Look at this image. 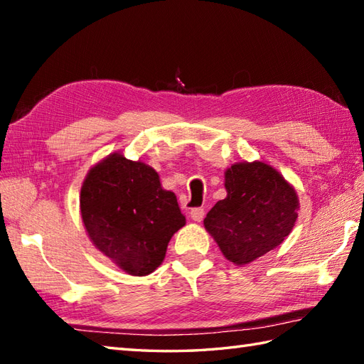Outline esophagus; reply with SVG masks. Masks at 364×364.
I'll return each mask as SVG.
<instances>
[{"label":"esophagus","instance_id":"1","mask_svg":"<svg viewBox=\"0 0 364 364\" xmlns=\"http://www.w3.org/2000/svg\"><path fill=\"white\" fill-rule=\"evenodd\" d=\"M189 215L194 222H202L205 218V210L203 208H194V210H191Z\"/></svg>","mask_w":364,"mask_h":364}]
</instances>
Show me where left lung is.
<instances>
[{"label": "left lung", "instance_id": "8db88e82", "mask_svg": "<svg viewBox=\"0 0 364 364\" xmlns=\"http://www.w3.org/2000/svg\"><path fill=\"white\" fill-rule=\"evenodd\" d=\"M225 189L227 197L211 208L203 225L230 262L250 264L289 236L299 215V196L262 161L228 167Z\"/></svg>", "mask_w": 364, "mask_h": 364}]
</instances>
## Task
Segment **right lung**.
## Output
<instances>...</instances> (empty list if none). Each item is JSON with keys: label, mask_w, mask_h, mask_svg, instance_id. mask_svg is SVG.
I'll use <instances>...</instances> for the list:
<instances>
[{"label": "right lung", "mask_w": 364, "mask_h": 364, "mask_svg": "<svg viewBox=\"0 0 364 364\" xmlns=\"http://www.w3.org/2000/svg\"><path fill=\"white\" fill-rule=\"evenodd\" d=\"M81 219L95 249L134 277L164 261L170 239L186 218L156 170L111 153L90 167L80 194Z\"/></svg>", "instance_id": "right-lung-1"}]
</instances>
